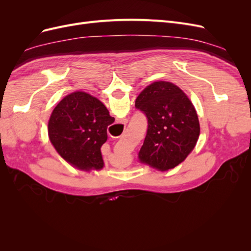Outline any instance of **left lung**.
Listing matches in <instances>:
<instances>
[{
    "instance_id": "obj_1",
    "label": "left lung",
    "mask_w": 251,
    "mask_h": 251,
    "mask_svg": "<svg viewBox=\"0 0 251 251\" xmlns=\"http://www.w3.org/2000/svg\"><path fill=\"white\" fill-rule=\"evenodd\" d=\"M135 107L148 117V132L138 159L166 172L183 162L200 136L197 111L188 96L171 81L159 80L144 88Z\"/></svg>"
}]
</instances>
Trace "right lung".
Wrapping results in <instances>:
<instances>
[{"mask_svg": "<svg viewBox=\"0 0 251 251\" xmlns=\"http://www.w3.org/2000/svg\"><path fill=\"white\" fill-rule=\"evenodd\" d=\"M114 120L98 98L75 91L52 111L48 136L58 155L70 165L86 172L100 171L104 165L100 148Z\"/></svg>", "mask_w": 251, "mask_h": 251, "instance_id": "1", "label": "right lung"}]
</instances>
